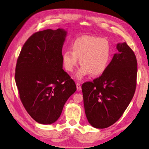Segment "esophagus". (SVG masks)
<instances>
[{"mask_svg":"<svg viewBox=\"0 0 149 149\" xmlns=\"http://www.w3.org/2000/svg\"><path fill=\"white\" fill-rule=\"evenodd\" d=\"M77 90H78V91H80V90H81V86L80 84H79V83H77Z\"/></svg>","mask_w":149,"mask_h":149,"instance_id":"esophagus-1","label":"esophagus"}]
</instances>
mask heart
<instances>
[{
    "instance_id": "1",
    "label": "heart",
    "mask_w": 149,
    "mask_h": 149,
    "mask_svg": "<svg viewBox=\"0 0 149 149\" xmlns=\"http://www.w3.org/2000/svg\"><path fill=\"white\" fill-rule=\"evenodd\" d=\"M71 50L63 53L62 61L65 70L72 72L80 60L81 66L75 74L78 80L92 74L102 75L109 66L112 48L108 40L96 36L84 35L78 37L71 44Z\"/></svg>"
}]
</instances>
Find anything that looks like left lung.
I'll list each match as a JSON object with an SVG mask.
<instances>
[{
    "label": "left lung",
    "instance_id": "left-lung-1",
    "mask_svg": "<svg viewBox=\"0 0 149 149\" xmlns=\"http://www.w3.org/2000/svg\"><path fill=\"white\" fill-rule=\"evenodd\" d=\"M109 66L92 82L81 86L88 121L94 128H106L121 118L135 92L137 61L126 42L119 43Z\"/></svg>",
    "mask_w": 149,
    "mask_h": 149
}]
</instances>
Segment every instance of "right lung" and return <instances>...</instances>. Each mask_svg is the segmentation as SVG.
<instances>
[{
    "label": "right lung",
    "mask_w": 149,
    "mask_h": 149,
    "mask_svg": "<svg viewBox=\"0 0 149 149\" xmlns=\"http://www.w3.org/2000/svg\"><path fill=\"white\" fill-rule=\"evenodd\" d=\"M64 29H48L32 35L21 50L15 81L28 113L43 125L55 123L65 103L77 90L74 81L63 69Z\"/></svg>",
    "instance_id": "right-lung-1"
}]
</instances>
